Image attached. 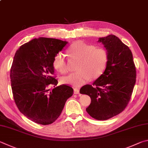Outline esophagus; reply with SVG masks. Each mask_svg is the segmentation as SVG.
<instances>
[{"instance_id":"1","label":"esophagus","mask_w":148,"mask_h":148,"mask_svg":"<svg viewBox=\"0 0 148 148\" xmlns=\"http://www.w3.org/2000/svg\"><path fill=\"white\" fill-rule=\"evenodd\" d=\"M74 94H80L79 89H78V88H75V89H74Z\"/></svg>"}]
</instances>
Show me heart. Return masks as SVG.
<instances>
[{"instance_id": "1", "label": "heart", "mask_w": 148, "mask_h": 148, "mask_svg": "<svg viewBox=\"0 0 148 148\" xmlns=\"http://www.w3.org/2000/svg\"><path fill=\"white\" fill-rule=\"evenodd\" d=\"M68 52L73 58L79 60L77 66L79 71L62 78L63 84L75 87L81 86L88 82L91 78H99L107 68L108 53L105 49L96 47L94 45L79 41L69 47ZM53 66L56 71L62 73L68 71L66 58L62 53H57L54 56Z\"/></svg>"}]
</instances>
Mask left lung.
<instances>
[{
  "label": "left lung",
  "instance_id": "left-lung-1",
  "mask_svg": "<svg viewBox=\"0 0 148 148\" xmlns=\"http://www.w3.org/2000/svg\"><path fill=\"white\" fill-rule=\"evenodd\" d=\"M108 53V62L104 73L91 84L80 90L91 98L86 108L90 116L107 120L119 114L127 106L136 82V71L133 54L129 47L116 36L100 38Z\"/></svg>",
  "mask_w": 148,
  "mask_h": 148
}]
</instances>
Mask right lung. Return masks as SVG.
Returning a JSON list of instances; mask_svg holds the SVG:
<instances>
[{
  "mask_svg": "<svg viewBox=\"0 0 148 148\" xmlns=\"http://www.w3.org/2000/svg\"><path fill=\"white\" fill-rule=\"evenodd\" d=\"M67 43L54 38H35L15 53L10 69L13 97L20 112L36 123L46 125L55 121L73 94L69 85L56 86L54 75V57ZM49 86L55 87L51 92Z\"/></svg>",
  "mask_w": 148,
  "mask_h": 148,
  "instance_id": "right-lung-1",
  "label": "right lung"
}]
</instances>
